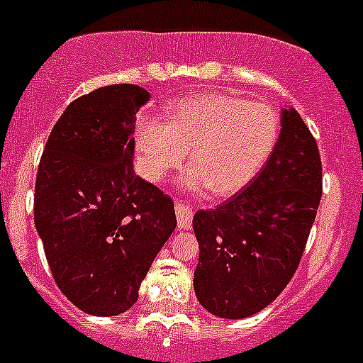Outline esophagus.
Wrapping results in <instances>:
<instances>
[{
    "instance_id": "34e87169",
    "label": "esophagus",
    "mask_w": 363,
    "mask_h": 363,
    "mask_svg": "<svg viewBox=\"0 0 363 363\" xmlns=\"http://www.w3.org/2000/svg\"><path fill=\"white\" fill-rule=\"evenodd\" d=\"M175 215H177V223L179 229H189L191 228V220H193V209L189 208L184 202H175Z\"/></svg>"
}]
</instances>
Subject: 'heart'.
I'll return each mask as SVG.
<instances>
[{"label":"heart","instance_id":"b5f03b06","mask_svg":"<svg viewBox=\"0 0 363 363\" xmlns=\"http://www.w3.org/2000/svg\"><path fill=\"white\" fill-rule=\"evenodd\" d=\"M279 138V118L267 104L231 94H193L168 109L166 121L143 114L134 143L145 179L161 182L189 150L181 186L231 197L258 177Z\"/></svg>","mask_w":363,"mask_h":363}]
</instances>
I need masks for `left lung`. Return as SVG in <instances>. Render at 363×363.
<instances>
[{"instance_id":"8db88e82","label":"left lung","mask_w":363,"mask_h":363,"mask_svg":"<svg viewBox=\"0 0 363 363\" xmlns=\"http://www.w3.org/2000/svg\"><path fill=\"white\" fill-rule=\"evenodd\" d=\"M323 195L319 148L303 118L281 109L272 155L242 193L193 216L199 303L222 319H245L290 283Z\"/></svg>"}]
</instances>
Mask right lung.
<instances>
[{
    "label": "right lung",
    "instance_id": "right-lung-1",
    "mask_svg": "<svg viewBox=\"0 0 363 363\" xmlns=\"http://www.w3.org/2000/svg\"><path fill=\"white\" fill-rule=\"evenodd\" d=\"M148 100L134 84L77 98L39 162L37 233L60 292L89 315L132 308L177 225L174 201L134 174L135 113Z\"/></svg>",
    "mask_w": 363,
    "mask_h": 363
}]
</instances>
